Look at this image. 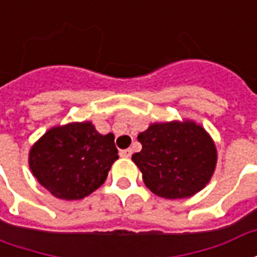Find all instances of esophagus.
<instances>
[{
	"instance_id": "34e87169",
	"label": "esophagus",
	"mask_w": 257,
	"mask_h": 257,
	"mask_svg": "<svg viewBox=\"0 0 257 257\" xmlns=\"http://www.w3.org/2000/svg\"><path fill=\"white\" fill-rule=\"evenodd\" d=\"M132 153H134V150L132 149H125V150H121V157H125V158H128V157L132 156Z\"/></svg>"
}]
</instances>
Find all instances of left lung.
Wrapping results in <instances>:
<instances>
[{
	"label": "left lung",
	"instance_id": "obj_1",
	"mask_svg": "<svg viewBox=\"0 0 257 257\" xmlns=\"http://www.w3.org/2000/svg\"><path fill=\"white\" fill-rule=\"evenodd\" d=\"M142 151L132 156L149 189L162 198L191 197L209 182L216 147L197 123H153L138 136Z\"/></svg>",
	"mask_w": 257,
	"mask_h": 257
}]
</instances>
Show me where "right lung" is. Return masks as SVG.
<instances>
[{"mask_svg": "<svg viewBox=\"0 0 257 257\" xmlns=\"http://www.w3.org/2000/svg\"><path fill=\"white\" fill-rule=\"evenodd\" d=\"M118 158L114 135H100L90 122L48 131L29 157L37 180L62 199H81L104 183Z\"/></svg>", "mask_w": 257, "mask_h": 257, "instance_id": "obj_1", "label": "right lung"}]
</instances>
